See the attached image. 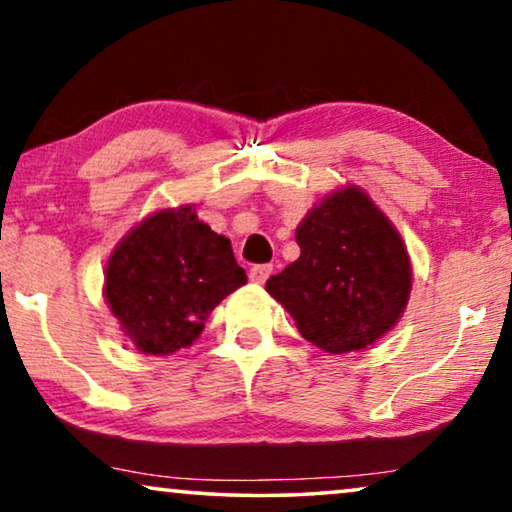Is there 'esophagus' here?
<instances>
[{"instance_id":"obj_1","label":"esophagus","mask_w":512,"mask_h":512,"mask_svg":"<svg viewBox=\"0 0 512 512\" xmlns=\"http://www.w3.org/2000/svg\"><path fill=\"white\" fill-rule=\"evenodd\" d=\"M272 275V265L265 263V265H254V268L249 270V279L254 284H265V279Z\"/></svg>"}]
</instances>
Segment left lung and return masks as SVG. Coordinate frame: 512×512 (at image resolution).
Returning <instances> with one entry per match:
<instances>
[{"label":"left lung","mask_w":512,"mask_h":512,"mask_svg":"<svg viewBox=\"0 0 512 512\" xmlns=\"http://www.w3.org/2000/svg\"><path fill=\"white\" fill-rule=\"evenodd\" d=\"M296 242L298 261L270 277L265 289L305 340L347 354L396 326L412 289L408 249L361 188H342L310 209Z\"/></svg>","instance_id":"1"}]
</instances>
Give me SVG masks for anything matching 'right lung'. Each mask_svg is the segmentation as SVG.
I'll use <instances>...</instances> for the list:
<instances>
[{"instance_id":"add662e5","label":"right lung","mask_w":512,"mask_h":512,"mask_svg":"<svg viewBox=\"0 0 512 512\" xmlns=\"http://www.w3.org/2000/svg\"><path fill=\"white\" fill-rule=\"evenodd\" d=\"M244 282L228 237L184 205L146 216L118 242L104 296L139 352L165 356L193 345L207 314Z\"/></svg>"}]
</instances>
